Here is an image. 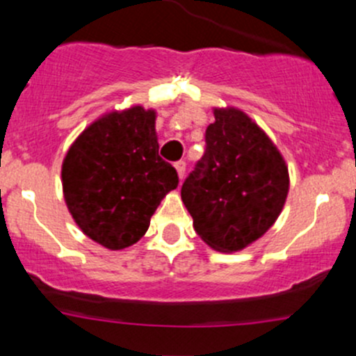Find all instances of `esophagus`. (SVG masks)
Returning <instances> with one entry per match:
<instances>
[{"label": "esophagus", "mask_w": 356, "mask_h": 356, "mask_svg": "<svg viewBox=\"0 0 356 356\" xmlns=\"http://www.w3.org/2000/svg\"><path fill=\"white\" fill-rule=\"evenodd\" d=\"M175 170H177L179 181H182V179H184V174H186V163H184V161H177V163H175Z\"/></svg>", "instance_id": "1"}]
</instances>
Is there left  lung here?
<instances>
[{"instance_id":"obj_1","label":"left lung","mask_w":356,"mask_h":356,"mask_svg":"<svg viewBox=\"0 0 356 356\" xmlns=\"http://www.w3.org/2000/svg\"><path fill=\"white\" fill-rule=\"evenodd\" d=\"M207 149L181 189L196 234L224 253L265 234L284 208L289 172L277 146L234 106L213 108Z\"/></svg>"}]
</instances>
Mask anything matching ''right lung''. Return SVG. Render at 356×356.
Returning <instances> with one entry per match:
<instances>
[{"label": "right lung", "mask_w": 356, "mask_h": 356, "mask_svg": "<svg viewBox=\"0 0 356 356\" xmlns=\"http://www.w3.org/2000/svg\"><path fill=\"white\" fill-rule=\"evenodd\" d=\"M156 111H106L79 134L62 163L63 198L82 232L108 250L138 243L160 201L177 188L158 155Z\"/></svg>", "instance_id": "right-lung-1"}]
</instances>
